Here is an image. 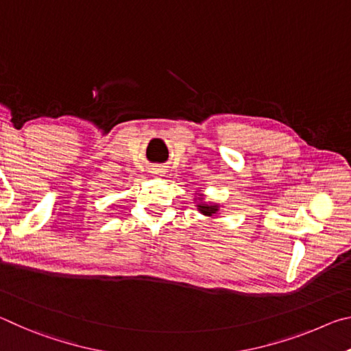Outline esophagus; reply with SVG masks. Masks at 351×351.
Instances as JSON below:
<instances>
[{"label": "esophagus", "instance_id": "obj_1", "mask_svg": "<svg viewBox=\"0 0 351 351\" xmlns=\"http://www.w3.org/2000/svg\"><path fill=\"white\" fill-rule=\"evenodd\" d=\"M164 171H165V169L161 167V165H154V167L152 169V173L156 175V176H162Z\"/></svg>", "mask_w": 351, "mask_h": 351}]
</instances>
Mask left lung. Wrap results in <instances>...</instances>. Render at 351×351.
I'll use <instances>...</instances> for the list:
<instances>
[{
    "mask_svg": "<svg viewBox=\"0 0 351 351\" xmlns=\"http://www.w3.org/2000/svg\"><path fill=\"white\" fill-rule=\"evenodd\" d=\"M195 201H198L197 209L203 213V215L209 217V218H215L219 212V204L217 203H209V201H204V195L198 193V198H195Z\"/></svg>",
    "mask_w": 351,
    "mask_h": 351,
    "instance_id": "1",
    "label": "left lung"
}]
</instances>
